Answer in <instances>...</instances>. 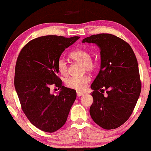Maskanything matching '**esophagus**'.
Here are the masks:
<instances>
[{"mask_svg": "<svg viewBox=\"0 0 151 151\" xmlns=\"http://www.w3.org/2000/svg\"><path fill=\"white\" fill-rule=\"evenodd\" d=\"M83 94H84V93H83V92H77V96H83Z\"/></svg>", "mask_w": 151, "mask_h": 151, "instance_id": "34e87169", "label": "esophagus"}]
</instances>
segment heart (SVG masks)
<instances>
[{
    "label": "heart",
    "instance_id": "obj_1",
    "mask_svg": "<svg viewBox=\"0 0 151 151\" xmlns=\"http://www.w3.org/2000/svg\"><path fill=\"white\" fill-rule=\"evenodd\" d=\"M70 57L74 60L84 64L85 71H92L97 68L98 62L92 60L90 52L87 50L78 49L74 50L70 53ZM57 68L61 75H66L68 73V64L63 57H59L57 61ZM90 81V78L88 76H84L80 78L70 77L66 80V87L77 91H83L86 89L87 85Z\"/></svg>",
    "mask_w": 151,
    "mask_h": 151
}]
</instances>
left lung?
<instances>
[{"mask_svg":"<svg viewBox=\"0 0 151 151\" xmlns=\"http://www.w3.org/2000/svg\"><path fill=\"white\" fill-rule=\"evenodd\" d=\"M83 42L95 43L101 50V68L91 85V117L104 129L118 128L129 119L140 95L137 57L127 42L110 33L92 35Z\"/></svg>","mask_w":151,"mask_h":151,"instance_id":"1","label":"left lung"}]
</instances>
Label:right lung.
<instances>
[{"label":"right lung","instance_id":"add662e5","mask_svg":"<svg viewBox=\"0 0 151 151\" xmlns=\"http://www.w3.org/2000/svg\"><path fill=\"white\" fill-rule=\"evenodd\" d=\"M78 38L38 37L24 46L17 59L14 87L22 109L31 124L45 132L64 125L76 99V91L63 86L57 76V61ZM52 85L61 88L59 95L50 93Z\"/></svg>","mask_w":151,"mask_h":151}]
</instances>
